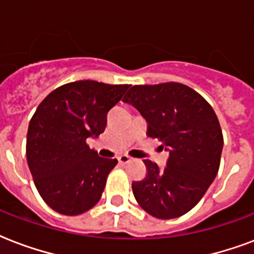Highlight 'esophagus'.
I'll return each mask as SVG.
<instances>
[{
    "instance_id": "1",
    "label": "esophagus",
    "mask_w": 254,
    "mask_h": 254,
    "mask_svg": "<svg viewBox=\"0 0 254 254\" xmlns=\"http://www.w3.org/2000/svg\"><path fill=\"white\" fill-rule=\"evenodd\" d=\"M118 162H119V164H122V166H125V164L131 162V158L127 156V155H121V156H118Z\"/></svg>"
}]
</instances>
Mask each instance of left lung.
<instances>
[{
    "label": "left lung",
    "instance_id": "left-lung-1",
    "mask_svg": "<svg viewBox=\"0 0 254 254\" xmlns=\"http://www.w3.org/2000/svg\"><path fill=\"white\" fill-rule=\"evenodd\" d=\"M123 102L144 118L147 135L158 137L170 152L167 167L144 160L147 175L132 183L133 196L156 219L186 215L215 180L223 151V132L215 111L186 84H136Z\"/></svg>",
    "mask_w": 254,
    "mask_h": 254
}]
</instances>
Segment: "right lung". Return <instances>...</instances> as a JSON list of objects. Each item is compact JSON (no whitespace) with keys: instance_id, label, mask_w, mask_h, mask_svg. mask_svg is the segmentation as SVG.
<instances>
[{"instance_id":"obj_1","label":"right lung","mask_w":254,"mask_h":254,"mask_svg":"<svg viewBox=\"0 0 254 254\" xmlns=\"http://www.w3.org/2000/svg\"><path fill=\"white\" fill-rule=\"evenodd\" d=\"M129 84L76 80L52 91L29 123L26 158L41 197L61 215L76 216L99 201L117 159L100 158L87 137H98L107 113Z\"/></svg>"}]
</instances>
